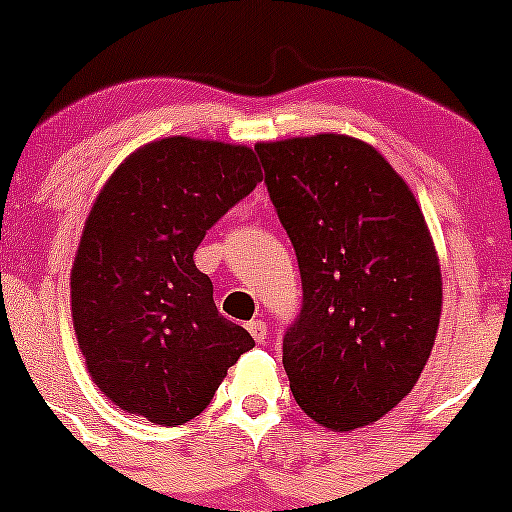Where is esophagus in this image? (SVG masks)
<instances>
[{"mask_svg": "<svg viewBox=\"0 0 512 512\" xmlns=\"http://www.w3.org/2000/svg\"><path fill=\"white\" fill-rule=\"evenodd\" d=\"M247 332L252 334V339H255L257 344H262L267 339V324L262 322V319H255V322L247 324Z\"/></svg>", "mask_w": 512, "mask_h": 512, "instance_id": "34e87169", "label": "esophagus"}]
</instances>
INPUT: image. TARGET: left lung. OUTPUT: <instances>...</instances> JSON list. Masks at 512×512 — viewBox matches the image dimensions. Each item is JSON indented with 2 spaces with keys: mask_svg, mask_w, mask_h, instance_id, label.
Segmentation results:
<instances>
[{
  "mask_svg": "<svg viewBox=\"0 0 512 512\" xmlns=\"http://www.w3.org/2000/svg\"><path fill=\"white\" fill-rule=\"evenodd\" d=\"M297 252L302 312L282 342L294 401L329 431L389 414L416 386L441 322L436 245L406 180L344 133L255 146Z\"/></svg>",
  "mask_w": 512,
  "mask_h": 512,
  "instance_id": "obj_1",
  "label": "left lung"
}]
</instances>
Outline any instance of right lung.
Segmentation results:
<instances>
[{
	"instance_id": "right-lung-1",
	"label": "right lung",
	"mask_w": 512,
	"mask_h": 512,
	"mask_svg": "<svg viewBox=\"0 0 512 512\" xmlns=\"http://www.w3.org/2000/svg\"><path fill=\"white\" fill-rule=\"evenodd\" d=\"M260 180L252 148L170 136L133 151L98 193L71 267V317L91 379L126 414L183 426L255 347L218 312L193 252Z\"/></svg>"
}]
</instances>
